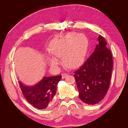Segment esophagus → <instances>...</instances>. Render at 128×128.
<instances>
[{
	"label": "esophagus",
	"mask_w": 128,
	"mask_h": 128,
	"mask_svg": "<svg viewBox=\"0 0 128 128\" xmlns=\"http://www.w3.org/2000/svg\"><path fill=\"white\" fill-rule=\"evenodd\" d=\"M61 75H62V78H66V77L68 76V74H67L66 73H62L61 74Z\"/></svg>",
	"instance_id": "esophagus-1"
}]
</instances>
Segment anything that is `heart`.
I'll return each instance as SVG.
<instances>
[{"label": "heart", "mask_w": 128, "mask_h": 128, "mask_svg": "<svg viewBox=\"0 0 128 128\" xmlns=\"http://www.w3.org/2000/svg\"><path fill=\"white\" fill-rule=\"evenodd\" d=\"M88 42L84 34L69 33L64 37L53 39L49 45L52 54L56 57L63 58L64 64L69 68H75L83 63L88 50ZM49 63L56 66L58 60L49 58Z\"/></svg>", "instance_id": "heart-1"}]
</instances>
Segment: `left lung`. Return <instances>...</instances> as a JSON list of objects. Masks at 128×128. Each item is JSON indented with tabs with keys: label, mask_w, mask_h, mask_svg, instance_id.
<instances>
[{
	"label": "left lung",
	"mask_w": 128,
	"mask_h": 128,
	"mask_svg": "<svg viewBox=\"0 0 128 128\" xmlns=\"http://www.w3.org/2000/svg\"><path fill=\"white\" fill-rule=\"evenodd\" d=\"M94 51L84 64L74 72L79 98L88 104L99 103L110 87L113 62L107 42L99 35Z\"/></svg>",
	"instance_id": "8db88e82"
}]
</instances>
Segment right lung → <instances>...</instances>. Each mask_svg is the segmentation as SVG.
I'll use <instances>...</instances> for the list:
<instances>
[{"mask_svg": "<svg viewBox=\"0 0 128 128\" xmlns=\"http://www.w3.org/2000/svg\"><path fill=\"white\" fill-rule=\"evenodd\" d=\"M62 76L44 77L40 82L32 86H26L19 81L24 97L32 106L39 110L47 108L56 94V86Z\"/></svg>", "mask_w": 128, "mask_h": 128, "instance_id": "right-lung-1", "label": "right lung"}]
</instances>
